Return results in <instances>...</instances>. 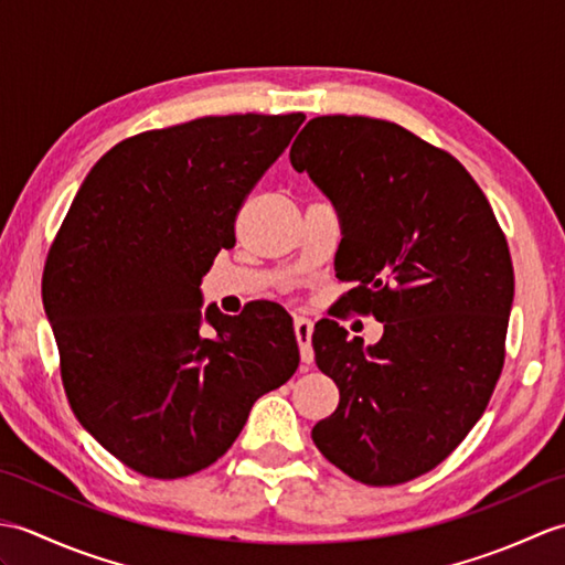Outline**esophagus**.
Here are the masks:
<instances>
[{"label":"esophagus","mask_w":565,"mask_h":565,"mask_svg":"<svg viewBox=\"0 0 565 565\" xmlns=\"http://www.w3.org/2000/svg\"><path fill=\"white\" fill-rule=\"evenodd\" d=\"M294 332H296V340L298 347H301V359L303 364H313V320L306 318V316H296L294 318Z\"/></svg>","instance_id":"34e87169"}]
</instances>
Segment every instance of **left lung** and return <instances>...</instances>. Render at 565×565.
I'll return each instance as SVG.
<instances>
[{
    "label": "left lung",
    "instance_id": "8db88e82",
    "mask_svg": "<svg viewBox=\"0 0 565 565\" xmlns=\"http://www.w3.org/2000/svg\"><path fill=\"white\" fill-rule=\"evenodd\" d=\"M289 158L340 215L338 276L359 281L347 301L383 322L369 347L334 320L316 326V364L340 405L313 441L354 481H413L459 447L500 379L508 239L463 164L398 124L310 118Z\"/></svg>",
    "mask_w": 565,
    "mask_h": 565
}]
</instances>
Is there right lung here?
Here are the masks:
<instances>
[{"mask_svg": "<svg viewBox=\"0 0 565 565\" xmlns=\"http://www.w3.org/2000/svg\"><path fill=\"white\" fill-rule=\"evenodd\" d=\"M303 114L203 116L114 146L92 167L45 262V313L72 413L150 478H182L233 447L264 393L298 369L286 310L201 308L235 245V215Z\"/></svg>", "mask_w": 565, "mask_h": 565, "instance_id": "obj_1", "label": "right lung"}]
</instances>
